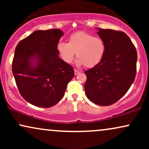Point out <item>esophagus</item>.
<instances>
[{
    "mask_svg": "<svg viewBox=\"0 0 149 149\" xmlns=\"http://www.w3.org/2000/svg\"><path fill=\"white\" fill-rule=\"evenodd\" d=\"M80 73V71H78V70H77V69H74V73H75V75L79 74Z\"/></svg>",
    "mask_w": 149,
    "mask_h": 149,
    "instance_id": "obj_1",
    "label": "esophagus"
}]
</instances>
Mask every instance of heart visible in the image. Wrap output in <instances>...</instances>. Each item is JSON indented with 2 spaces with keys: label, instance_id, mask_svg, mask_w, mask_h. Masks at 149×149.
Listing matches in <instances>:
<instances>
[{
  "label": "heart",
  "instance_id": "obj_1",
  "mask_svg": "<svg viewBox=\"0 0 149 149\" xmlns=\"http://www.w3.org/2000/svg\"><path fill=\"white\" fill-rule=\"evenodd\" d=\"M57 49L61 59L67 64L72 62L76 53L78 58L77 65L92 68L102 60L105 54L106 45L100 37L85 31H78L70 36L68 43L59 42Z\"/></svg>",
  "mask_w": 149,
  "mask_h": 149
}]
</instances>
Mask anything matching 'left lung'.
Returning <instances> with one entry per match:
<instances>
[{
    "instance_id": "obj_1",
    "label": "left lung",
    "mask_w": 149,
    "mask_h": 149,
    "mask_svg": "<svg viewBox=\"0 0 149 149\" xmlns=\"http://www.w3.org/2000/svg\"><path fill=\"white\" fill-rule=\"evenodd\" d=\"M106 52L99 64L85 71V95L94 104L109 106L125 95L134 82L137 53L130 38L122 31L97 28Z\"/></svg>"
}]
</instances>
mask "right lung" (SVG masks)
<instances>
[{"instance_id": "add662e5", "label": "right lung", "mask_w": 149, "mask_h": 149, "mask_svg": "<svg viewBox=\"0 0 149 149\" xmlns=\"http://www.w3.org/2000/svg\"><path fill=\"white\" fill-rule=\"evenodd\" d=\"M62 31L38 30L17 45L12 70L20 94L38 107L48 108L64 97L73 68L59 57Z\"/></svg>"}]
</instances>
